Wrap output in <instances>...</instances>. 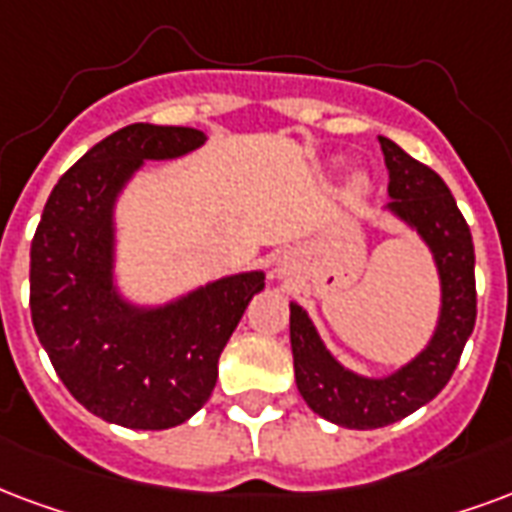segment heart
Returning <instances> with one entry per match:
<instances>
[{
	"label": "heart",
	"instance_id": "heart-1",
	"mask_svg": "<svg viewBox=\"0 0 512 512\" xmlns=\"http://www.w3.org/2000/svg\"><path fill=\"white\" fill-rule=\"evenodd\" d=\"M366 184H369V181H366V176H363V173H355V176L350 179L352 192H363V189H366Z\"/></svg>",
	"mask_w": 512,
	"mask_h": 512
}]
</instances>
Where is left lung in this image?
<instances>
[{
  "label": "left lung",
  "mask_w": 512,
  "mask_h": 512,
  "mask_svg": "<svg viewBox=\"0 0 512 512\" xmlns=\"http://www.w3.org/2000/svg\"><path fill=\"white\" fill-rule=\"evenodd\" d=\"M388 168L385 214L399 219L426 244L439 276V314L426 347L380 377L352 372L314 328L304 306L290 301V344L295 385L309 410L344 429H380L429 404L456 372L475 328V246L445 181L391 138L380 135Z\"/></svg>",
  "instance_id": "1"
}]
</instances>
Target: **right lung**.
Listing matches in <instances>:
<instances>
[{"label": "right lung", "instance_id": "1", "mask_svg": "<svg viewBox=\"0 0 512 512\" xmlns=\"http://www.w3.org/2000/svg\"><path fill=\"white\" fill-rule=\"evenodd\" d=\"M206 135L130 124L64 173L32 241L29 306L64 388L97 418L162 431L189 420L217 385V363L266 274L238 271L138 304L119 287L116 206L146 162L179 160Z\"/></svg>", "mask_w": 512, "mask_h": 512}]
</instances>
